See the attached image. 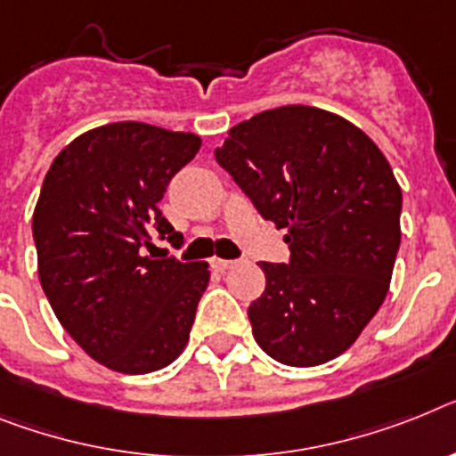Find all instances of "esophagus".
Wrapping results in <instances>:
<instances>
[{
	"mask_svg": "<svg viewBox=\"0 0 456 456\" xmlns=\"http://www.w3.org/2000/svg\"><path fill=\"white\" fill-rule=\"evenodd\" d=\"M234 259H220V257H213L210 259V266H213V269H217V271H229L232 269V266H234Z\"/></svg>",
	"mask_w": 456,
	"mask_h": 456,
	"instance_id": "34e87169",
	"label": "esophagus"
}]
</instances>
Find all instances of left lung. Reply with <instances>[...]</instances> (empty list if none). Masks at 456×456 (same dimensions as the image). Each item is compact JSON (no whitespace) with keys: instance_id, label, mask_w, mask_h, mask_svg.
Returning <instances> with one entry per match:
<instances>
[{"instance_id":"left-lung-1","label":"left lung","mask_w":456,"mask_h":456,"mask_svg":"<svg viewBox=\"0 0 456 456\" xmlns=\"http://www.w3.org/2000/svg\"><path fill=\"white\" fill-rule=\"evenodd\" d=\"M216 159L264 220L287 229V264L262 262L252 334L287 366H317L357 340L387 297L401 243V187L346 118L313 106L262 110L229 129Z\"/></svg>"}]
</instances>
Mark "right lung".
I'll use <instances>...</instances> for the list:
<instances>
[{
	"instance_id": "right-lung-1",
	"label": "right lung",
	"mask_w": 456,
	"mask_h": 456,
	"mask_svg": "<svg viewBox=\"0 0 456 456\" xmlns=\"http://www.w3.org/2000/svg\"><path fill=\"white\" fill-rule=\"evenodd\" d=\"M201 139L145 122L90 129L51 164L34 208L39 278L57 320L94 362L120 373L169 366L185 347L208 264L152 259L183 234L159 210Z\"/></svg>"
}]
</instances>
